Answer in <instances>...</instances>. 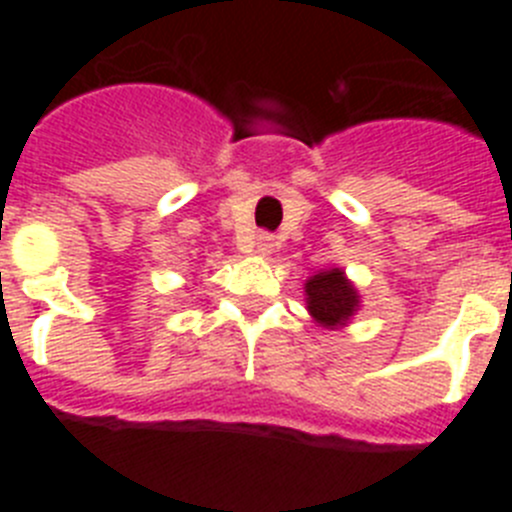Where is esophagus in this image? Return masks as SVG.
Returning a JSON list of instances; mask_svg holds the SVG:
<instances>
[{
    "label": "esophagus",
    "instance_id": "1",
    "mask_svg": "<svg viewBox=\"0 0 512 512\" xmlns=\"http://www.w3.org/2000/svg\"><path fill=\"white\" fill-rule=\"evenodd\" d=\"M274 238H271L269 233H261L256 235V253H261V256H269V253H274Z\"/></svg>",
    "mask_w": 512,
    "mask_h": 512
}]
</instances>
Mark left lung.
Segmentation results:
<instances>
[{
  "mask_svg": "<svg viewBox=\"0 0 512 512\" xmlns=\"http://www.w3.org/2000/svg\"><path fill=\"white\" fill-rule=\"evenodd\" d=\"M305 305L320 328L341 330L361 310V295L341 266H330L305 279Z\"/></svg>",
  "mask_w": 512,
  "mask_h": 512,
  "instance_id": "obj_1",
  "label": "left lung"
}]
</instances>
